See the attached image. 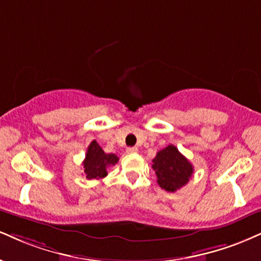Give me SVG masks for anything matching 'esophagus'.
<instances>
[{
	"label": "esophagus",
	"instance_id": "34e87169",
	"mask_svg": "<svg viewBox=\"0 0 261 261\" xmlns=\"http://www.w3.org/2000/svg\"><path fill=\"white\" fill-rule=\"evenodd\" d=\"M126 152L128 153V154H135V153L139 152V148H136V147H128V148L126 149Z\"/></svg>",
	"mask_w": 261,
	"mask_h": 261
}]
</instances>
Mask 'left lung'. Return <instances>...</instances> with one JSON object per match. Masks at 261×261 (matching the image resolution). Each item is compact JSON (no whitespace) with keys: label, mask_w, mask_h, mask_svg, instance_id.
Returning a JSON list of instances; mask_svg holds the SVG:
<instances>
[{"label":"left lung","mask_w":261,"mask_h":261,"mask_svg":"<svg viewBox=\"0 0 261 261\" xmlns=\"http://www.w3.org/2000/svg\"><path fill=\"white\" fill-rule=\"evenodd\" d=\"M152 162L156 182L168 192H176L184 187L193 174V165L172 144L159 150Z\"/></svg>","instance_id":"obj_1"}]
</instances>
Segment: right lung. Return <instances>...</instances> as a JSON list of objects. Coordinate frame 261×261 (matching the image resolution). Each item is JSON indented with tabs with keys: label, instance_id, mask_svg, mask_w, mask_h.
<instances>
[{
	"label": "right lung",
	"instance_id": "right-lung-1",
	"mask_svg": "<svg viewBox=\"0 0 261 261\" xmlns=\"http://www.w3.org/2000/svg\"><path fill=\"white\" fill-rule=\"evenodd\" d=\"M119 158L115 154H107L105 150L100 148L96 140H93L87 147L86 156L83 162L84 172L87 180H99L108 175L107 169L111 165H115Z\"/></svg>",
	"mask_w": 261,
	"mask_h": 261
}]
</instances>
